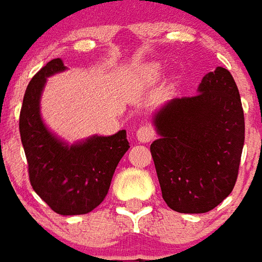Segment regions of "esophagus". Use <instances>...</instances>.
Masks as SVG:
<instances>
[{"mask_svg":"<svg viewBox=\"0 0 262 262\" xmlns=\"http://www.w3.org/2000/svg\"><path fill=\"white\" fill-rule=\"evenodd\" d=\"M155 138V129L150 124H143L137 129V139L139 142L146 143Z\"/></svg>","mask_w":262,"mask_h":262,"instance_id":"1","label":"esophagus"}]
</instances>
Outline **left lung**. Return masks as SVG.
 <instances>
[{
  "label": "left lung",
  "mask_w": 262,
  "mask_h": 262,
  "mask_svg": "<svg viewBox=\"0 0 262 262\" xmlns=\"http://www.w3.org/2000/svg\"><path fill=\"white\" fill-rule=\"evenodd\" d=\"M193 96L176 98L153 117L150 145L161 194L185 214L207 213L231 193L245 143V116L232 74L217 68Z\"/></svg>",
  "instance_id": "obj_1"
}]
</instances>
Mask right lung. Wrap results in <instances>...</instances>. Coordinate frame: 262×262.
<instances>
[{
  "instance_id": "1",
  "label": "right lung",
  "mask_w": 262,
  "mask_h": 262,
  "mask_svg": "<svg viewBox=\"0 0 262 262\" xmlns=\"http://www.w3.org/2000/svg\"><path fill=\"white\" fill-rule=\"evenodd\" d=\"M64 69L62 59H52L31 78L23 98L19 131L35 193L55 213L80 215L103 202L129 143L125 129L110 137L94 135L72 146L49 133L40 115L41 92L47 77Z\"/></svg>"
}]
</instances>
